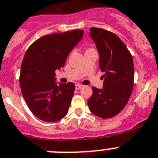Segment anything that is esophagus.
Here are the masks:
<instances>
[{
  "label": "esophagus",
  "mask_w": 158,
  "mask_h": 158,
  "mask_svg": "<svg viewBox=\"0 0 158 158\" xmlns=\"http://www.w3.org/2000/svg\"><path fill=\"white\" fill-rule=\"evenodd\" d=\"M82 87H83V85H79V84H76V85H75V88H76L77 90H78V89H81Z\"/></svg>",
  "instance_id": "1"
}]
</instances>
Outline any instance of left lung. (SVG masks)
<instances>
[{"instance_id": "obj_1", "label": "left lung", "mask_w": 158, "mask_h": 158, "mask_svg": "<svg viewBox=\"0 0 158 158\" xmlns=\"http://www.w3.org/2000/svg\"><path fill=\"white\" fill-rule=\"evenodd\" d=\"M90 37L98 50L99 65L103 75L104 87H93L88 100L93 114L102 118L114 117L127 104L134 86L132 55L115 34L102 28H90Z\"/></svg>"}]
</instances>
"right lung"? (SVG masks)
<instances>
[{
    "mask_svg": "<svg viewBox=\"0 0 158 158\" xmlns=\"http://www.w3.org/2000/svg\"><path fill=\"white\" fill-rule=\"evenodd\" d=\"M83 34V30H73L47 35L35 41L25 53L19 85L27 107L41 120L57 122L69 111L75 85H57L55 70L64 66Z\"/></svg>",
    "mask_w": 158,
    "mask_h": 158,
    "instance_id": "right-lung-1",
    "label": "right lung"
}]
</instances>
